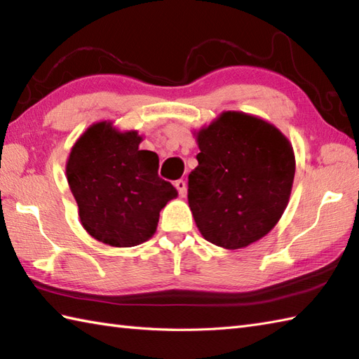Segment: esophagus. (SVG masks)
I'll list each match as a JSON object with an SVG mask.
<instances>
[{"instance_id":"obj_1","label":"esophagus","mask_w":359,"mask_h":359,"mask_svg":"<svg viewBox=\"0 0 359 359\" xmlns=\"http://www.w3.org/2000/svg\"><path fill=\"white\" fill-rule=\"evenodd\" d=\"M175 188H177V191H179V194H180V197H185L187 196V184H185V180H175Z\"/></svg>"}]
</instances>
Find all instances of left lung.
<instances>
[{"label": "left lung", "instance_id": "left-lung-1", "mask_svg": "<svg viewBox=\"0 0 359 359\" xmlns=\"http://www.w3.org/2000/svg\"><path fill=\"white\" fill-rule=\"evenodd\" d=\"M201 152L188 175V203L208 242L248 247L284 215L294 179L292 143L276 126L226 111L196 135Z\"/></svg>", "mask_w": 359, "mask_h": 359}]
</instances>
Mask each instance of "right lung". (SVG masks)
I'll list each match as a JSON object with an SVG mask.
<instances>
[{"label":"right lung","mask_w":359,"mask_h":359,"mask_svg":"<svg viewBox=\"0 0 359 359\" xmlns=\"http://www.w3.org/2000/svg\"><path fill=\"white\" fill-rule=\"evenodd\" d=\"M137 131L120 133L111 121L89 126L66 163L67 184L81 225L111 247H134L156 233L160 210L177 196L158 177L156 152L140 149Z\"/></svg>","instance_id":"add662e5"}]
</instances>
